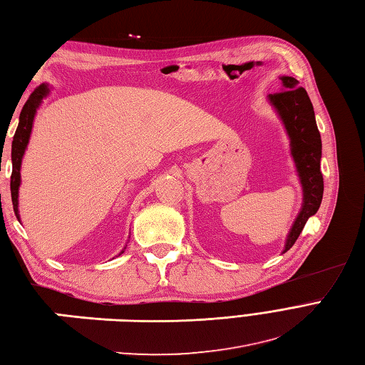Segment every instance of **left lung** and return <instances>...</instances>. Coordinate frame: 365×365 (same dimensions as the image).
I'll use <instances>...</instances> for the list:
<instances>
[{"label":"left lung","instance_id":"1","mask_svg":"<svg viewBox=\"0 0 365 365\" xmlns=\"http://www.w3.org/2000/svg\"><path fill=\"white\" fill-rule=\"evenodd\" d=\"M282 91L269 95V100L277 108L286 126L290 139V150L297 165L299 181L303 185V207L290 230L284 253L292 248L302 234L307 218L317 212L323 198V175L320 170L322 139L315 123L312 103L298 81L282 76Z\"/></svg>","mask_w":365,"mask_h":365}]
</instances>
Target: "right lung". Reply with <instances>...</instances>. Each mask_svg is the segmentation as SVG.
<instances>
[{
  "label": "right lung",
  "mask_w": 365,
  "mask_h": 365,
  "mask_svg": "<svg viewBox=\"0 0 365 365\" xmlns=\"http://www.w3.org/2000/svg\"><path fill=\"white\" fill-rule=\"evenodd\" d=\"M48 87L45 84L34 88V92L29 95L28 101L20 112V121L15 131L14 140H12V175H11V195H12V205L14 212L19 218V187H20V167H21V158L26 150V145L29 142L31 129H32V120H34L36 110L38 108L40 101L43 96L48 95Z\"/></svg>",
  "instance_id": "add662e5"
}]
</instances>
